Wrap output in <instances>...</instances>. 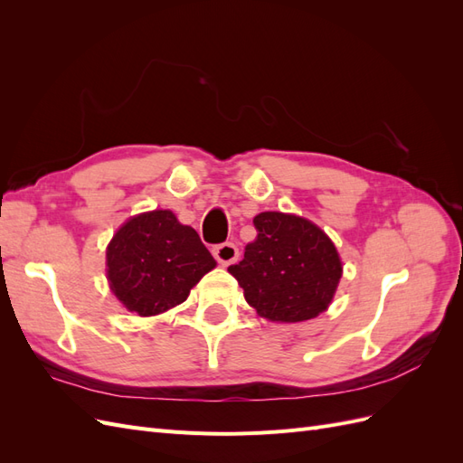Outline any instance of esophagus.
<instances>
[{
	"label": "esophagus",
	"mask_w": 463,
	"mask_h": 463,
	"mask_svg": "<svg viewBox=\"0 0 463 463\" xmlns=\"http://www.w3.org/2000/svg\"><path fill=\"white\" fill-rule=\"evenodd\" d=\"M213 253L222 266H230L237 260V257H240V250H237V247L233 243H222V245L214 247Z\"/></svg>",
	"instance_id": "1"
}]
</instances>
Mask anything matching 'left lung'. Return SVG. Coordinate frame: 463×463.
Returning a JSON list of instances; mask_svg holds the SVG:
<instances>
[{"label": "left lung", "instance_id": "left-lung-1", "mask_svg": "<svg viewBox=\"0 0 463 463\" xmlns=\"http://www.w3.org/2000/svg\"><path fill=\"white\" fill-rule=\"evenodd\" d=\"M257 240L228 272L243 288L245 301L270 322H305L328 311L344 274L334 241L303 216L260 213Z\"/></svg>", "mask_w": 463, "mask_h": 463}]
</instances>
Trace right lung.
<instances>
[{
    "label": "right lung",
    "mask_w": 463,
    "mask_h": 463,
    "mask_svg": "<svg viewBox=\"0 0 463 463\" xmlns=\"http://www.w3.org/2000/svg\"><path fill=\"white\" fill-rule=\"evenodd\" d=\"M213 269L216 260L199 233L164 208L125 220L106 247L109 289L138 317H158L184 303Z\"/></svg>",
    "instance_id": "obj_1"
}]
</instances>
